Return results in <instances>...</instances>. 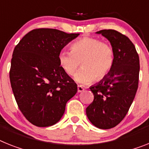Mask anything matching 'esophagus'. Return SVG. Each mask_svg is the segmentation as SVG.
Listing matches in <instances>:
<instances>
[{
  "label": "esophagus",
  "mask_w": 149,
  "mask_h": 149,
  "mask_svg": "<svg viewBox=\"0 0 149 149\" xmlns=\"http://www.w3.org/2000/svg\"><path fill=\"white\" fill-rule=\"evenodd\" d=\"M83 91H84V88H82V86H78V87H77V92L79 93V92H83Z\"/></svg>",
  "instance_id": "esophagus-1"
}]
</instances>
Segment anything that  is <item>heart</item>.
I'll return each instance as SVG.
<instances>
[{"instance_id": "b5f03b06", "label": "heart", "mask_w": 149, "mask_h": 149, "mask_svg": "<svg viewBox=\"0 0 149 149\" xmlns=\"http://www.w3.org/2000/svg\"><path fill=\"white\" fill-rule=\"evenodd\" d=\"M71 52L61 51L58 54L60 67L72 76L82 63L80 70L75 74V80L85 85L101 80L111 70L114 62V51L109 44L95 38L85 37L77 40L70 47Z\"/></svg>"}]
</instances>
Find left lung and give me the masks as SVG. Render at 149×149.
<instances>
[{
  "label": "left lung",
  "instance_id": "1",
  "mask_svg": "<svg viewBox=\"0 0 149 149\" xmlns=\"http://www.w3.org/2000/svg\"><path fill=\"white\" fill-rule=\"evenodd\" d=\"M110 42L114 62L110 72L90 87L94 100L86 108L88 119L99 129L113 128L128 112L138 88L139 58L130 38L113 29L96 32Z\"/></svg>",
  "mask_w": 149,
  "mask_h": 149
}]
</instances>
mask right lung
<instances>
[{
    "label": "right lung",
    "mask_w": 149,
    "mask_h": 149,
    "mask_svg": "<svg viewBox=\"0 0 149 149\" xmlns=\"http://www.w3.org/2000/svg\"><path fill=\"white\" fill-rule=\"evenodd\" d=\"M79 35L37 29L15 47L10 70L11 87L19 110L35 126L57 123L67 102L77 92V84L60 67L58 54Z\"/></svg>",
    "instance_id": "add662e5"
}]
</instances>
